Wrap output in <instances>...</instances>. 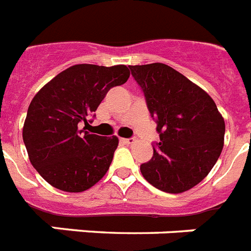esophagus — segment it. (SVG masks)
<instances>
[{"instance_id": "34e87169", "label": "esophagus", "mask_w": 251, "mask_h": 251, "mask_svg": "<svg viewBox=\"0 0 251 251\" xmlns=\"http://www.w3.org/2000/svg\"><path fill=\"white\" fill-rule=\"evenodd\" d=\"M120 142L124 144V145H131V144L135 142V140L133 138H120Z\"/></svg>"}]
</instances>
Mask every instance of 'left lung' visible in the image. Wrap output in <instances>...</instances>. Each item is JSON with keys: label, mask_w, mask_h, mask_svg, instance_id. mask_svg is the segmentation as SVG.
<instances>
[{"label": "left lung", "mask_w": 251, "mask_h": 251, "mask_svg": "<svg viewBox=\"0 0 251 251\" xmlns=\"http://www.w3.org/2000/svg\"><path fill=\"white\" fill-rule=\"evenodd\" d=\"M129 69L160 138L151 159L140 166L142 176L166 193L189 190L208 175L223 150V116L202 88L170 66Z\"/></svg>", "instance_id": "left-lung-1"}]
</instances>
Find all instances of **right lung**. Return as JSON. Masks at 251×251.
Returning <instances> with one entry per match:
<instances>
[{"instance_id":"right-lung-1","label":"right lung","mask_w":251,"mask_h":251,"mask_svg":"<svg viewBox=\"0 0 251 251\" xmlns=\"http://www.w3.org/2000/svg\"><path fill=\"white\" fill-rule=\"evenodd\" d=\"M129 77L127 66L75 65L45 84L28 107L23 141L36 171L50 185L77 193L105 176L118 137L81 129L106 93ZM91 122V120H89Z\"/></svg>"}]
</instances>
